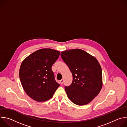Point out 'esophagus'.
I'll return each instance as SVG.
<instances>
[{
    "label": "esophagus",
    "mask_w": 127,
    "mask_h": 127,
    "mask_svg": "<svg viewBox=\"0 0 127 127\" xmlns=\"http://www.w3.org/2000/svg\"><path fill=\"white\" fill-rule=\"evenodd\" d=\"M60 83L61 84H62L63 83V82H64V80L63 79H62L60 81Z\"/></svg>",
    "instance_id": "34e87169"
}]
</instances>
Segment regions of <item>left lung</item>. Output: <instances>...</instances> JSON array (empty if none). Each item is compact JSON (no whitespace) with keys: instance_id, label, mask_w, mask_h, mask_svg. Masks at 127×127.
Here are the masks:
<instances>
[{"instance_id":"left-lung-1","label":"left lung","mask_w":127,"mask_h":127,"mask_svg":"<svg viewBox=\"0 0 127 127\" xmlns=\"http://www.w3.org/2000/svg\"><path fill=\"white\" fill-rule=\"evenodd\" d=\"M63 61L69 68L73 80L65 86L68 98L75 104L83 105L96 96L102 87V70L97 59L81 49L61 53Z\"/></svg>"}]
</instances>
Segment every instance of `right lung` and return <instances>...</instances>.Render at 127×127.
<instances>
[{"label": "right lung", "instance_id": "add662e5", "mask_svg": "<svg viewBox=\"0 0 127 127\" xmlns=\"http://www.w3.org/2000/svg\"><path fill=\"white\" fill-rule=\"evenodd\" d=\"M60 52L42 49L33 52L22 63L20 78L26 94L37 101H45L52 98L60 86L52 70Z\"/></svg>", "mask_w": 127, "mask_h": 127}]
</instances>
